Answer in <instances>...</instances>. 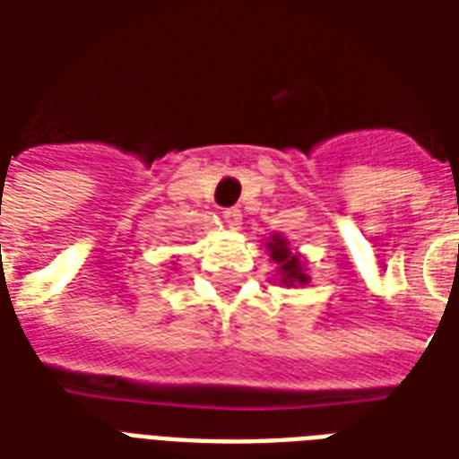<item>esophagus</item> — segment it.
Segmentation results:
<instances>
[{
  "instance_id": "esophagus-1",
  "label": "esophagus",
  "mask_w": 459,
  "mask_h": 459,
  "mask_svg": "<svg viewBox=\"0 0 459 459\" xmlns=\"http://www.w3.org/2000/svg\"><path fill=\"white\" fill-rule=\"evenodd\" d=\"M223 223L229 226V229H240V223H243V213L238 209H226L223 211Z\"/></svg>"
}]
</instances>
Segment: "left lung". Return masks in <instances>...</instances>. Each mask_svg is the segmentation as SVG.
Wrapping results in <instances>:
<instances>
[{
    "mask_svg": "<svg viewBox=\"0 0 459 459\" xmlns=\"http://www.w3.org/2000/svg\"><path fill=\"white\" fill-rule=\"evenodd\" d=\"M268 250L273 263H278L280 282L282 285H307V273H305V263L299 258V253L290 250V243L282 236H270Z\"/></svg>",
    "mask_w": 459,
    "mask_h": 459,
    "instance_id": "1",
    "label": "left lung"
}]
</instances>
